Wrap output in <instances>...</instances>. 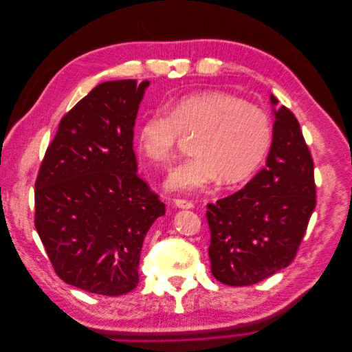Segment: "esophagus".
I'll list each match as a JSON object with an SVG mask.
<instances>
[{
    "mask_svg": "<svg viewBox=\"0 0 352 352\" xmlns=\"http://www.w3.org/2000/svg\"><path fill=\"white\" fill-rule=\"evenodd\" d=\"M175 206H176L177 208L189 210V208L194 207V202H190V201H188V199H182V198H176V199H175Z\"/></svg>",
    "mask_w": 352,
    "mask_h": 352,
    "instance_id": "esophagus-1",
    "label": "esophagus"
}]
</instances>
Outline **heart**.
I'll return each mask as SVG.
<instances>
[{"instance_id": "b5f03b06", "label": "heart", "mask_w": 352, "mask_h": 352, "mask_svg": "<svg viewBox=\"0 0 352 352\" xmlns=\"http://www.w3.org/2000/svg\"><path fill=\"white\" fill-rule=\"evenodd\" d=\"M195 135L194 155L175 166L166 188L176 192L204 189L220 177L238 184L251 177L267 155L273 124L269 113L223 91H206L177 100L172 113L157 109L138 132V146L154 163H167L180 136Z\"/></svg>"}]
</instances>
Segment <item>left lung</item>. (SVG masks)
<instances>
[{"instance_id": "8db88e82", "label": "left lung", "mask_w": 352, "mask_h": 352, "mask_svg": "<svg viewBox=\"0 0 352 352\" xmlns=\"http://www.w3.org/2000/svg\"><path fill=\"white\" fill-rule=\"evenodd\" d=\"M273 105L278 98L270 95ZM265 167L238 192L207 206L211 273L229 286L270 278L295 258L316 207L314 164L294 113L273 109Z\"/></svg>"}]
</instances>
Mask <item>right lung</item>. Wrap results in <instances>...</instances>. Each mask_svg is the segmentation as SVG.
Returning <instances> with one entry per match:
<instances>
[{
    "instance_id": "right-lung-1",
    "label": "right lung",
    "mask_w": 352,
    "mask_h": 352,
    "mask_svg": "<svg viewBox=\"0 0 352 352\" xmlns=\"http://www.w3.org/2000/svg\"><path fill=\"white\" fill-rule=\"evenodd\" d=\"M148 85L95 87L61 119L35 182V228L52 267L91 294L135 289L144 238L166 212L136 175L133 126Z\"/></svg>"
}]
</instances>
